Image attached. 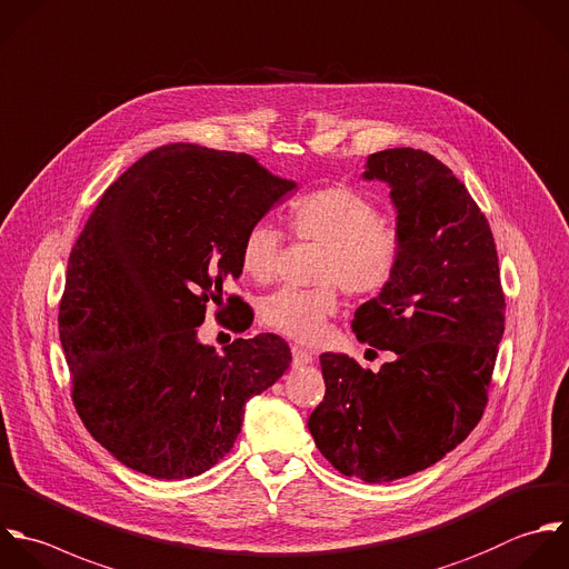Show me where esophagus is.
<instances>
[{
  "mask_svg": "<svg viewBox=\"0 0 569 569\" xmlns=\"http://www.w3.org/2000/svg\"><path fill=\"white\" fill-rule=\"evenodd\" d=\"M290 352H292V366H295V368H301V366H308V363L315 361L312 352H308V350H303V348H299V346H292Z\"/></svg>",
  "mask_w": 569,
  "mask_h": 569,
  "instance_id": "1",
  "label": "esophagus"
}]
</instances>
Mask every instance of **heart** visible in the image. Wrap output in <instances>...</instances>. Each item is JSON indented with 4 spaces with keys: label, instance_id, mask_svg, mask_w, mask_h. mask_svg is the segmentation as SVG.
<instances>
[{
    "label": "heart",
    "instance_id": "b5f03b06",
    "mask_svg": "<svg viewBox=\"0 0 569 569\" xmlns=\"http://www.w3.org/2000/svg\"><path fill=\"white\" fill-rule=\"evenodd\" d=\"M290 232L323 246L317 263V288H281L261 303V321L299 343L323 337L339 310V283L348 295L370 299L392 286L403 261V234L381 219V210L359 190L323 186L295 199L288 208ZM283 237L268 223H252L239 248L243 272L266 283L274 277Z\"/></svg>",
    "mask_w": 569,
    "mask_h": 569
}]
</instances>
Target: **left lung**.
<instances>
[{
	"label": "left lung",
	"mask_w": 569,
	"mask_h": 569,
	"mask_svg": "<svg viewBox=\"0 0 569 569\" xmlns=\"http://www.w3.org/2000/svg\"><path fill=\"white\" fill-rule=\"evenodd\" d=\"M366 179L390 186L403 261L352 321L357 339L395 352L379 372L321 355L326 397L308 428L346 477L386 483L421 472L481 421L506 330L490 223L452 170L426 150L368 157Z\"/></svg>",
	"instance_id": "left-lung-1"
}]
</instances>
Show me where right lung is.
<instances>
[{
  "instance_id": "obj_1",
  "label": "right lung",
  "mask_w": 569,
  "mask_h": 569,
  "mask_svg": "<svg viewBox=\"0 0 569 569\" xmlns=\"http://www.w3.org/2000/svg\"><path fill=\"white\" fill-rule=\"evenodd\" d=\"M295 186L250 154L170 143L101 194L68 257L59 339L79 419L126 468L166 481L210 470L246 401L288 370L274 335L219 355L197 328L241 274L246 230Z\"/></svg>"
}]
</instances>
